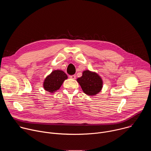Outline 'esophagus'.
Instances as JSON below:
<instances>
[{
	"label": "esophagus",
	"instance_id": "34e87169",
	"mask_svg": "<svg viewBox=\"0 0 151 151\" xmlns=\"http://www.w3.org/2000/svg\"><path fill=\"white\" fill-rule=\"evenodd\" d=\"M69 78L71 79H76V75H70V76H69Z\"/></svg>",
	"mask_w": 151,
	"mask_h": 151
}]
</instances>
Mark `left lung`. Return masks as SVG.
<instances>
[{
    "instance_id": "left-lung-1",
    "label": "left lung",
    "mask_w": 151,
    "mask_h": 151,
    "mask_svg": "<svg viewBox=\"0 0 151 151\" xmlns=\"http://www.w3.org/2000/svg\"><path fill=\"white\" fill-rule=\"evenodd\" d=\"M83 93L88 96H95L102 89L103 80L96 72L85 70L82 76L77 79Z\"/></svg>"
}]
</instances>
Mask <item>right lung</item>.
I'll list each match as a JSON object with an SVG mask.
<instances>
[{
    "label": "right lung",
    "mask_w": 151,
    "mask_h": 151,
    "mask_svg": "<svg viewBox=\"0 0 151 151\" xmlns=\"http://www.w3.org/2000/svg\"><path fill=\"white\" fill-rule=\"evenodd\" d=\"M68 75L61 70H55L48 75L44 80L43 86L44 90L51 93L57 91L62 85Z\"/></svg>",
    "instance_id": "1"
}]
</instances>
